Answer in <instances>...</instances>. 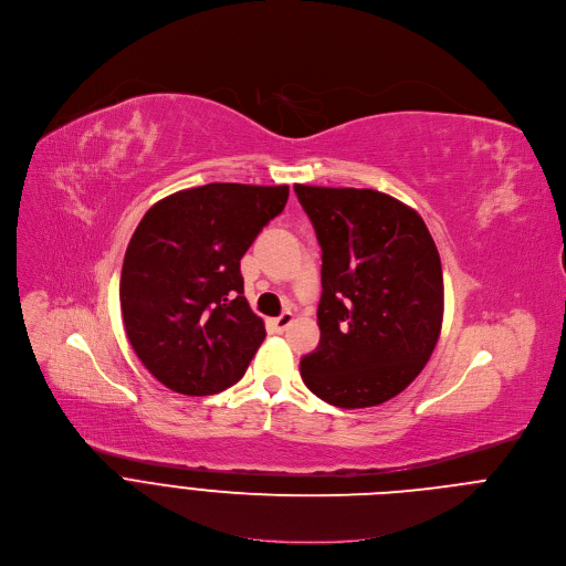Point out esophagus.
<instances>
[{"mask_svg":"<svg viewBox=\"0 0 566 566\" xmlns=\"http://www.w3.org/2000/svg\"><path fill=\"white\" fill-rule=\"evenodd\" d=\"M293 319H295V315H293L291 311H286V313H282L280 317L271 319V328H273L275 333H284V331L293 324Z\"/></svg>","mask_w":566,"mask_h":566,"instance_id":"obj_1","label":"esophagus"}]
</instances>
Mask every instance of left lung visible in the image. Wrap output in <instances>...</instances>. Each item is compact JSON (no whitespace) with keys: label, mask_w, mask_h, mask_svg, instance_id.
Instances as JSON below:
<instances>
[{"label":"left lung","mask_w":566,"mask_h":566,"mask_svg":"<svg viewBox=\"0 0 566 566\" xmlns=\"http://www.w3.org/2000/svg\"><path fill=\"white\" fill-rule=\"evenodd\" d=\"M322 247L319 346L300 361L306 388L355 410L386 403L423 370L443 324V271L423 218L353 187L295 185Z\"/></svg>","instance_id":"obj_1"}]
</instances>
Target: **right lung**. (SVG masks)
<instances>
[{"instance_id": "1", "label": "right lung", "mask_w": 566, "mask_h": 566, "mask_svg": "<svg viewBox=\"0 0 566 566\" xmlns=\"http://www.w3.org/2000/svg\"><path fill=\"white\" fill-rule=\"evenodd\" d=\"M286 200L289 185L209 182L158 200L138 222L120 271L123 324L169 390L207 397L247 373L266 331L240 260Z\"/></svg>"}]
</instances>
